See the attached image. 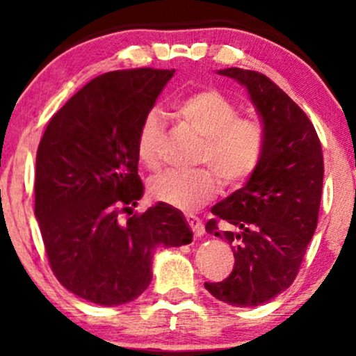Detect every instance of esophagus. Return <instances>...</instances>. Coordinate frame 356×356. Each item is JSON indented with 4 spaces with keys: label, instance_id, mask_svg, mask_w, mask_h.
<instances>
[{
    "label": "esophagus",
    "instance_id": "1",
    "mask_svg": "<svg viewBox=\"0 0 356 356\" xmlns=\"http://www.w3.org/2000/svg\"><path fill=\"white\" fill-rule=\"evenodd\" d=\"M186 220H188V225L191 227V230L194 232V235H196V236L204 235V225H202L201 218L196 217V216H188Z\"/></svg>",
    "mask_w": 356,
    "mask_h": 356
}]
</instances>
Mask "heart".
I'll return each mask as SVG.
<instances>
[{
  "label": "heart",
  "mask_w": 356,
  "mask_h": 356,
  "mask_svg": "<svg viewBox=\"0 0 356 356\" xmlns=\"http://www.w3.org/2000/svg\"><path fill=\"white\" fill-rule=\"evenodd\" d=\"M179 123L202 138L194 172H165L152 178L150 194L168 206L191 211L217 196L222 179L227 186H240L261 167L267 147V131L261 120L241 116L240 108L220 90L201 89L179 97L172 104ZM162 121L155 111L140 123L136 150L149 170L162 165L160 157ZM209 168L207 169V167Z\"/></svg>",
  "instance_id": "obj_1"
}]
</instances>
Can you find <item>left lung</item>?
Returning a JSON list of instances; mask_svg holds the SVG:
<instances>
[{
  "mask_svg": "<svg viewBox=\"0 0 356 356\" xmlns=\"http://www.w3.org/2000/svg\"><path fill=\"white\" fill-rule=\"evenodd\" d=\"M218 74L250 92L267 147L250 181L212 207L206 230L230 243L235 266L225 280L204 286L223 303L252 308L285 291L298 274L318 225L323 149L305 111L269 77L241 67Z\"/></svg>",
  "mask_w": 356,
  "mask_h": 356,
  "instance_id": "left-lung-1",
  "label": "left lung"
}]
</instances>
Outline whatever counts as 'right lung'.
<instances>
[{
  "label": "right lung",
  "instance_id": "right-lung-1",
  "mask_svg": "<svg viewBox=\"0 0 356 356\" xmlns=\"http://www.w3.org/2000/svg\"><path fill=\"white\" fill-rule=\"evenodd\" d=\"M175 70L97 76L51 116L38 144L35 217L53 274L100 306L138 298L152 280L157 246H181L193 232L178 209L159 202L128 222L143 196L136 140Z\"/></svg>",
  "mask_w": 356,
  "mask_h": 356
}]
</instances>
